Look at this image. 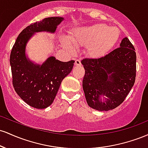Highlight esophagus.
<instances>
[{
  "mask_svg": "<svg viewBox=\"0 0 148 148\" xmlns=\"http://www.w3.org/2000/svg\"><path fill=\"white\" fill-rule=\"evenodd\" d=\"M74 65L75 66H81V63L80 60H75V63H74Z\"/></svg>",
  "mask_w": 148,
  "mask_h": 148,
  "instance_id": "34e87169",
  "label": "esophagus"
}]
</instances>
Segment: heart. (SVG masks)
Wrapping results in <instances>:
<instances>
[{
	"label": "heart",
	"instance_id": "b5f03b06",
	"mask_svg": "<svg viewBox=\"0 0 148 148\" xmlns=\"http://www.w3.org/2000/svg\"><path fill=\"white\" fill-rule=\"evenodd\" d=\"M118 37V28L99 23L76 28L68 38L76 47H87V53L90 56L98 58L106 53L113 47ZM62 45L69 51L74 49L70 42L65 39H62Z\"/></svg>",
	"mask_w": 148,
	"mask_h": 148
}]
</instances>
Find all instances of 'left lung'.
Returning a JSON list of instances; mask_svg holds the SVG:
<instances>
[{
	"mask_svg": "<svg viewBox=\"0 0 148 148\" xmlns=\"http://www.w3.org/2000/svg\"><path fill=\"white\" fill-rule=\"evenodd\" d=\"M136 54L127 37L120 47L97 59L85 58L83 89L88 106L99 111L116 108L125 100L136 79Z\"/></svg>",
	"mask_w": 148,
	"mask_h": 148,
	"instance_id": "8db88e82",
	"label": "left lung"
}]
</instances>
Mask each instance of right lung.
<instances>
[{
  "mask_svg": "<svg viewBox=\"0 0 148 148\" xmlns=\"http://www.w3.org/2000/svg\"><path fill=\"white\" fill-rule=\"evenodd\" d=\"M63 17L45 18L32 23L18 35L10 54L12 84L18 95L33 108L43 109L55 99L64 78L72 70L74 60L62 62L50 56L38 64L27 54V45L37 33L54 34Z\"/></svg>",
  "mask_w": 148,
  "mask_h": 148,
  "instance_id": "1",
  "label": "right lung"
}]
</instances>
